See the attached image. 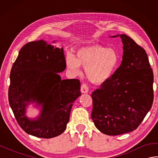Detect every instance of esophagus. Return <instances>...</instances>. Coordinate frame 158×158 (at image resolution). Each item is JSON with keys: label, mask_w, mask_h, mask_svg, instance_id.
Here are the masks:
<instances>
[{"label": "esophagus", "mask_w": 158, "mask_h": 158, "mask_svg": "<svg viewBox=\"0 0 158 158\" xmlns=\"http://www.w3.org/2000/svg\"><path fill=\"white\" fill-rule=\"evenodd\" d=\"M89 91V89H88V87L85 83H83L81 86V92L83 94H86L88 93Z\"/></svg>", "instance_id": "1"}]
</instances>
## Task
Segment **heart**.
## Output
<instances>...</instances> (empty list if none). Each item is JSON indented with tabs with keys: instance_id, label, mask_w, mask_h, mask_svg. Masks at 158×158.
<instances>
[{
	"instance_id": "1",
	"label": "heart",
	"mask_w": 158,
	"mask_h": 158,
	"mask_svg": "<svg viewBox=\"0 0 158 158\" xmlns=\"http://www.w3.org/2000/svg\"><path fill=\"white\" fill-rule=\"evenodd\" d=\"M66 66L75 73H79L81 66L85 67L88 79L94 83H102L110 78L117 68L119 55L116 50L100 45L80 48L75 56L68 55Z\"/></svg>"
}]
</instances>
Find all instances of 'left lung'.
I'll return each mask as SVG.
<instances>
[{
  "label": "left lung",
  "mask_w": 158,
  "mask_h": 158,
  "mask_svg": "<svg viewBox=\"0 0 158 158\" xmlns=\"http://www.w3.org/2000/svg\"><path fill=\"white\" fill-rule=\"evenodd\" d=\"M122 62L112 77L92 94V119L110 136L136 130L152 108L153 73L145 50L126 35Z\"/></svg>",
  "instance_id": "1"
}]
</instances>
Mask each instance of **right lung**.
<instances>
[{
    "label": "right lung",
    "mask_w": 158,
    "mask_h": 158,
    "mask_svg": "<svg viewBox=\"0 0 158 158\" xmlns=\"http://www.w3.org/2000/svg\"><path fill=\"white\" fill-rule=\"evenodd\" d=\"M63 49L40 40L23 45L10 74V106L23 130L39 138L51 139L66 128L75 100L81 96L79 79L62 80L58 73L66 69ZM31 102L42 105L37 118L25 116Z\"/></svg>",
    "instance_id": "1"
}]
</instances>
